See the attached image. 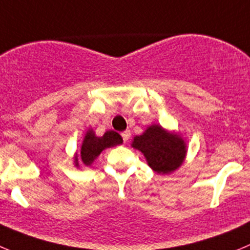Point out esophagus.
<instances>
[{"instance_id":"obj_1","label":"esophagus","mask_w":250,"mask_h":250,"mask_svg":"<svg viewBox=\"0 0 250 250\" xmlns=\"http://www.w3.org/2000/svg\"><path fill=\"white\" fill-rule=\"evenodd\" d=\"M130 137V132L129 130H125V132H122V138L125 142H128V139H129Z\"/></svg>"}]
</instances>
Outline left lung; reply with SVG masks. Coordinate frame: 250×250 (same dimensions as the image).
Instances as JSON below:
<instances>
[{"label":"left lung","mask_w":250,"mask_h":250,"mask_svg":"<svg viewBox=\"0 0 250 250\" xmlns=\"http://www.w3.org/2000/svg\"><path fill=\"white\" fill-rule=\"evenodd\" d=\"M130 146L141 151L149 167L158 174H171L183 165L188 154L185 139L160 125H151L141 136L133 138Z\"/></svg>","instance_id":"8db88e82"}]
</instances>
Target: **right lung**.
<instances>
[{"mask_svg": "<svg viewBox=\"0 0 250 250\" xmlns=\"http://www.w3.org/2000/svg\"><path fill=\"white\" fill-rule=\"evenodd\" d=\"M122 143V137L114 130H107L104 133V136L97 137L95 130L92 128H88L87 132L85 133V137H83L80 153H75V155H74V164L76 167H80L79 160H81L83 165L91 167V164L95 162V159L104 149L120 146Z\"/></svg>", "mask_w": 250, "mask_h": 250, "instance_id": "1", "label": "right lung"}]
</instances>
